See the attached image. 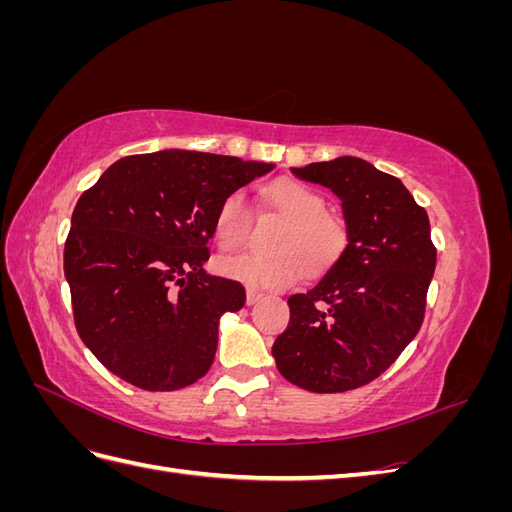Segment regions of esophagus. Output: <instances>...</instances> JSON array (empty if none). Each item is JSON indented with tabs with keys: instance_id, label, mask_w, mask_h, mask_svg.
Here are the masks:
<instances>
[{
	"instance_id": "esophagus-1",
	"label": "esophagus",
	"mask_w": 512,
	"mask_h": 512,
	"mask_svg": "<svg viewBox=\"0 0 512 512\" xmlns=\"http://www.w3.org/2000/svg\"><path fill=\"white\" fill-rule=\"evenodd\" d=\"M260 297H262V292H258V290H254V288H247L245 303H247V305H254L256 301H260Z\"/></svg>"
}]
</instances>
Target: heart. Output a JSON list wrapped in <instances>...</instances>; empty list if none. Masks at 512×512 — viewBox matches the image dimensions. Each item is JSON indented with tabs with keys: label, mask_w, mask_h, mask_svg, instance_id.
Returning a JSON list of instances; mask_svg holds the SVG:
<instances>
[{
	"label": "heart",
	"mask_w": 512,
	"mask_h": 512,
	"mask_svg": "<svg viewBox=\"0 0 512 512\" xmlns=\"http://www.w3.org/2000/svg\"><path fill=\"white\" fill-rule=\"evenodd\" d=\"M265 203L286 220L275 232V254H237L218 260V273L250 288H288L301 271L320 275L344 256L350 232L342 218L327 211V198L297 179H277L262 188ZM252 230V207L241 192L228 194L213 220L222 250H237Z\"/></svg>",
	"instance_id": "heart-1"
}]
</instances>
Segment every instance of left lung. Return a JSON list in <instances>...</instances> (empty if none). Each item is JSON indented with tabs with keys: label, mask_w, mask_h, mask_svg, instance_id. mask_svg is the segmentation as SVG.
I'll use <instances>...</instances> for the list:
<instances>
[{
	"label": "left lung",
	"mask_w": 512,
	"mask_h": 512,
	"mask_svg": "<svg viewBox=\"0 0 512 512\" xmlns=\"http://www.w3.org/2000/svg\"><path fill=\"white\" fill-rule=\"evenodd\" d=\"M342 200L350 241L305 294L275 339L280 374L312 393H344L376 380L412 342L425 318L436 269L427 211L397 177L361 158L292 168Z\"/></svg>",
	"instance_id": "obj_1"
}]
</instances>
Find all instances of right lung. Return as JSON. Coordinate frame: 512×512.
<instances>
[{
    "label": "right lung",
    "mask_w": 512,
    "mask_h": 512,
    "mask_svg": "<svg viewBox=\"0 0 512 512\" xmlns=\"http://www.w3.org/2000/svg\"><path fill=\"white\" fill-rule=\"evenodd\" d=\"M273 164L200 151L138 153L108 166L72 211L64 271L76 331L115 376L145 391L203 378L239 282L207 275L222 200Z\"/></svg>",
    "instance_id": "obj_1"
}]
</instances>
